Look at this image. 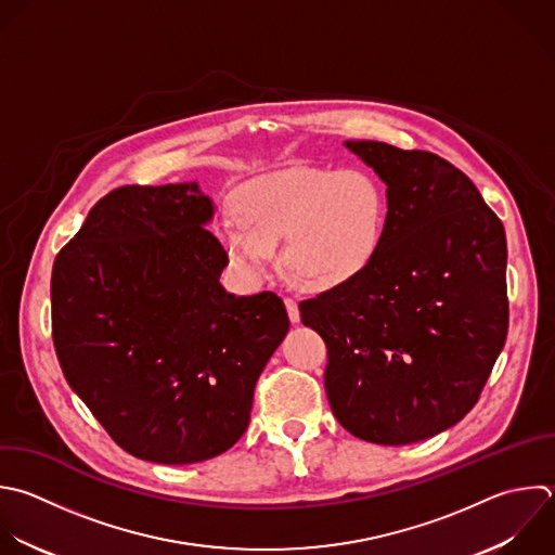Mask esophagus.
<instances>
[{
	"instance_id": "1",
	"label": "esophagus",
	"mask_w": 555,
	"mask_h": 555,
	"mask_svg": "<svg viewBox=\"0 0 555 555\" xmlns=\"http://www.w3.org/2000/svg\"><path fill=\"white\" fill-rule=\"evenodd\" d=\"M284 304H286V310H288V319H291L293 323H299V306H297V299L286 297Z\"/></svg>"
}]
</instances>
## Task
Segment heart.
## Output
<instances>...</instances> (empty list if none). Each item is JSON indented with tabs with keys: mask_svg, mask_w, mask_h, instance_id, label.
I'll use <instances>...</instances> for the list:
<instances>
[{
	"mask_svg": "<svg viewBox=\"0 0 555 555\" xmlns=\"http://www.w3.org/2000/svg\"><path fill=\"white\" fill-rule=\"evenodd\" d=\"M241 228H223L221 245L245 275L264 273L280 249L286 275L306 291H334L360 278L377 258L388 223V199L364 169L297 167L262 176L234 204Z\"/></svg>",
	"mask_w": 555,
	"mask_h": 555,
	"instance_id": "obj_1",
	"label": "heart"
}]
</instances>
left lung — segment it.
<instances>
[{
  "label": "left lung",
  "mask_w": 555,
  "mask_h": 555,
  "mask_svg": "<svg viewBox=\"0 0 555 555\" xmlns=\"http://www.w3.org/2000/svg\"><path fill=\"white\" fill-rule=\"evenodd\" d=\"M386 184L388 223L373 264L299 304L327 347L338 423L375 444H410L455 425L507 334V247L475 184L431 152L347 141Z\"/></svg>",
  "instance_id": "1"
}]
</instances>
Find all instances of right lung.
Listing matches in <instances>:
<instances>
[{
  "mask_svg": "<svg viewBox=\"0 0 555 555\" xmlns=\"http://www.w3.org/2000/svg\"><path fill=\"white\" fill-rule=\"evenodd\" d=\"M197 182L102 197L52 269L65 379L134 457L193 464L247 429L256 382L288 332L284 301L228 293V254Z\"/></svg>",
  "mask_w": 555,
  "mask_h": 555,
  "instance_id": "add662e5",
  "label": "right lung"
}]
</instances>
